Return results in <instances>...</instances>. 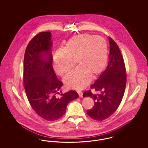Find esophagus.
<instances>
[{
  "mask_svg": "<svg viewBox=\"0 0 148 148\" xmlns=\"http://www.w3.org/2000/svg\"><path fill=\"white\" fill-rule=\"evenodd\" d=\"M77 92L78 95H79V98H82L83 97V92H82L77 91Z\"/></svg>",
  "mask_w": 148,
  "mask_h": 148,
  "instance_id": "1",
  "label": "esophagus"
}]
</instances>
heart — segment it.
I'll use <instances>...</instances> for the list:
<instances>
[{
  "mask_svg": "<svg viewBox=\"0 0 148 148\" xmlns=\"http://www.w3.org/2000/svg\"><path fill=\"white\" fill-rule=\"evenodd\" d=\"M108 48L104 39L84 34L72 38L63 49L58 50L53 58L55 71L62 76L71 71L75 62L77 68L64 77L68 89L80 90L85 88L92 77L100 74L105 68Z\"/></svg>",
  "mask_w": 148,
  "mask_h": 148,
  "instance_id": "heart-1",
  "label": "heart"
}]
</instances>
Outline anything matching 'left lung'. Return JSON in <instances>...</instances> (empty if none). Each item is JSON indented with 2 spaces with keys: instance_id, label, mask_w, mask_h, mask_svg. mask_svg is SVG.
<instances>
[{
  "instance_id": "obj_1",
  "label": "left lung",
  "mask_w": 148,
  "mask_h": 148,
  "mask_svg": "<svg viewBox=\"0 0 148 148\" xmlns=\"http://www.w3.org/2000/svg\"><path fill=\"white\" fill-rule=\"evenodd\" d=\"M110 53L108 66L96 82L90 86L91 90L85 91L84 97H90L94 100L92 108L87 114L92 119L102 121L110 117L119 107L127 83V74L123 57L116 43L109 37Z\"/></svg>"
}]
</instances>
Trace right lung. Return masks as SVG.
Masks as SVG:
<instances>
[{
    "label": "right lung",
    "mask_w": 148,
    "mask_h": 148,
    "mask_svg": "<svg viewBox=\"0 0 148 148\" xmlns=\"http://www.w3.org/2000/svg\"><path fill=\"white\" fill-rule=\"evenodd\" d=\"M51 35L49 32H40L32 38L25 50L23 64V84L29 102L35 113L48 121L62 118L68 103L79 97L74 90L60 92L63 83L53 69Z\"/></svg>",
    "instance_id": "add662e5"
}]
</instances>
